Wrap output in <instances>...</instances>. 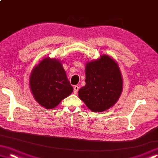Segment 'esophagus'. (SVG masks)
<instances>
[{
	"mask_svg": "<svg viewBox=\"0 0 158 158\" xmlns=\"http://www.w3.org/2000/svg\"><path fill=\"white\" fill-rule=\"evenodd\" d=\"M79 87L78 86H77V85L74 86V93L77 94L79 91Z\"/></svg>",
	"mask_w": 158,
	"mask_h": 158,
	"instance_id": "esophagus-1",
	"label": "esophagus"
}]
</instances>
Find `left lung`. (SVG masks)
<instances>
[{
	"label": "left lung",
	"instance_id": "1",
	"mask_svg": "<svg viewBox=\"0 0 158 158\" xmlns=\"http://www.w3.org/2000/svg\"><path fill=\"white\" fill-rule=\"evenodd\" d=\"M86 85L79 90V97L94 112L105 111L116 103L123 90V79L117 62L101 55L85 67Z\"/></svg>",
	"mask_w": 158,
	"mask_h": 158
}]
</instances>
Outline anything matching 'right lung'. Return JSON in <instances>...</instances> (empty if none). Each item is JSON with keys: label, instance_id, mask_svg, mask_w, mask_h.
I'll use <instances>...</instances> for the list:
<instances>
[{"label": "right lung", "instance_id": "right-lung-1", "mask_svg": "<svg viewBox=\"0 0 158 158\" xmlns=\"http://www.w3.org/2000/svg\"><path fill=\"white\" fill-rule=\"evenodd\" d=\"M30 87L35 99L47 109L55 108L73 91L62 63L46 57L32 70Z\"/></svg>", "mask_w": 158, "mask_h": 158}]
</instances>
